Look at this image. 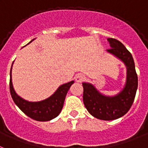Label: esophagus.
Wrapping results in <instances>:
<instances>
[{
    "label": "esophagus",
    "instance_id": "esophagus-1",
    "mask_svg": "<svg viewBox=\"0 0 148 148\" xmlns=\"http://www.w3.org/2000/svg\"><path fill=\"white\" fill-rule=\"evenodd\" d=\"M84 79H85V76L83 74H81V73L76 74V76H75V80H76L77 82L84 81Z\"/></svg>",
    "mask_w": 148,
    "mask_h": 148
}]
</instances>
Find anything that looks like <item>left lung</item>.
<instances>
[{
    "instance_id": "8db88e82",
    "label": "left lung",
    "mask_w": 148,
    "mask_h": 148,
    "mask_svg": "<svg viewBox=\"0 0 148 148\" xmlns=\"http://www.w3.org/2000/svg\"><path fill=\"white\" fill-rule=\"evenodd\" d=\"M110 48L107 52L118 58L126 67V81L123 89L116 95L108 96L99 92L89 83H83L84 103L94 117L103 120H113L124 116L129 111L138 88V76L131 53L121 42L108 38Z\"/></svg>"
}]
</instances>
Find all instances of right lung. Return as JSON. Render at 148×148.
<instances>
[{
	"mask_svg": "<svg viewBox=\"0 0 148 148\" xmlns=\"http://www.w3.org/2000/svg\"><path fill=\"white\" fill-rule=\"evenodd\" d=\"M34 40H32V41H33ZM11 72L12 67L10 69V90L11 96L15 104L18 107V108L22 112L29 116L30 118L37 121H49L56 118L60 114L63 108L65 96L70 89L71 86L74 83V80L61 85L53 95L43 101H28L20 97L15 92L12 83Z\"/></svg>",
	"mask_w": 148,
	"mask_h": 148,
	"instance_id": "1",
	"label": "right lung"
}]
</instances>
